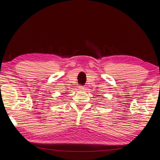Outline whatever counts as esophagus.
Masks as SVG:
<instances>
[{
	"mask_svg": "<svg viewBox=\"0 0 160 160\" xmlns=\"http://www.w3.org/2000/svg\"><path fill=\"white\" fill-rule=\"evenodd\" d=\"M79 88H80V89H84V87L83 86H80V87H79Z\"/></svg>",
	"mask_w": 160,
	"mask_h": 160,
	"instance_id": "obj_1",
	"label": "esophagus"
}]
</instances>
